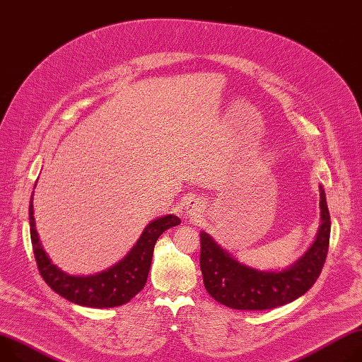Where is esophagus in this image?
Wrapping results in <instances>:
<instances>
[{
  "instance_id": "34e87169",
  "label": "esophagus",
  "mask_w": 362,
  "mask_h": 362,
  "mask_svg": "<svg viewBox=\"0 0 362 362\" xmlns=\"http://www.w3.org/2000/svg\"><path fill=\"white\" fill-rule=\"evenodd\" d=\"M204 212V204L201 199L198 198H190L186 202V215L190 219H198L201 216V214Z\"/></svg>"
}]
</instances>
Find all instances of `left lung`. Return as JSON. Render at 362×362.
Listing matches in <instances>:
<instances>
[{
  "instance_id": "obj_1",
  "label": "left lung",
  "mask_w": 362,
  "mask_h": 362,
  "mask_svg": "<svg viewBox=\"0 0 362 362\" xmlns=\"http://www.w3.org/2000/svg\"><path fill=\"white\" fill-rule=\"evenodd\" d=\"M320 192V225L313 244L291 266L283 270H258L243 264L209 234L201 233V270L212 298L226 308L266 310L283 306L303 296L317 280L329 248L331 216L326 194Z\"/></svg>"
}]
</instances>
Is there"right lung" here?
<instances>
[{"label":"right lung","mask_w":362,"mask_h":362,"mask_svg":"<svg viewBox=\"0 0 362 362\" xmlns=\"http://www.w3.org/2000/svg\"><path fill=\"white\" fill-rule=\"evenodd\" d=\"M33 194L35 192L31 193L28 208L30 237L39 272L50 288L62 298L86 308H115L133 299L146 286L156 241L166 229L180 223L176 215L160 216L144 228L136 245L117 264L95 274L72 276L52 264V259L40 244L33 216Z\"/></svg>","instance_id":"add662e5"}]
</instances>
